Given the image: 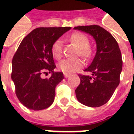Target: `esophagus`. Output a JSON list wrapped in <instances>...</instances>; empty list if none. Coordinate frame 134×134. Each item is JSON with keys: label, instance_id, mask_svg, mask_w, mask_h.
I'll return each mask as SVG.
<instances>
[{"label": "esophagus", "instance_id": "esophagus-1", "mask_svg": "<svg viewBox=\"0 0 134 134\" xmlns=\"http://www.w3.org/2000/svg\"><path fill=\"white\" fill-rule=\"evenodd\" d=\"M64 77H66V78H67V77H70V74H67V73H64Z\"/></svg>", "mask_w": 134, "mask_h": 134}]
</instances>
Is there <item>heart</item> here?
I'll return each instance as SVG.
<instances>
[{
	"instance_id": "obj_1",
	"label": "heart",
	"mask_w": 134,
	"mask_h": 134,
	"mask_svg": "<svg viewBox=\"0 0 134 134\" xmlns=\"http://www.w3.org/2000/svg\"><path fill=\"white\" fill-rule=\"evenodd\" d=\"M70 40L80 48L79 54L85 58H90L92 55V50L90 47V41L86 36L82 33H75L71 35ZM51 52L53 57L57 59L62 57V41L59 38L53 43ZM84 65L80 59H65L58 64L59 70L64 73H72L77 71Z\"/></svg>"
}]
</instances>
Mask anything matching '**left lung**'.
<instances>
[{
	"label": "left lung",
	"instance_id": "8db88e82",
	"mask_svg": "<svg viewBox=\"0 0 134 134\" xmlns=\"http://www.w3.org/2000/svg\"><path fill=\"white\" fill-rule=\"evenodd\" d=\"M93 36L97 52L92 63L85 69L91 75H79L80 83L75 94L80 103L89 107H100L112 97L120 82L123 61L115 38L98 25L74 28Z\"/></svg>",
	"mask_w": 134,
	"mask_h": 134
}]
</instances>
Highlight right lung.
Here are the masks:
<instances>
[{
    "label": "right lung",
    "mask_w": 134,
    "mask_h": 134,
    "mask_svg": "<svg viewBox=\"0 0 134 134\" xmlns=\"http://www.w3.org/2000/svg\"><path fill=\"white\" fill-rule=\"evenodd\" d=\"M71 27H40L34 29L19 45L12 59L11 79L16 95L27 108L40 110L49 107L55 97L56 86L64 79L56 67L51 48L53 43ZM52 72L49 79L41 77Z\"/></svg>",
    "instance_id": "obj_1"
}]
</instances>
